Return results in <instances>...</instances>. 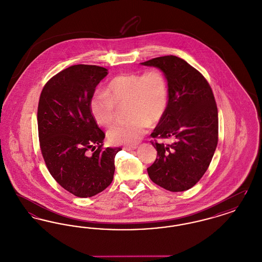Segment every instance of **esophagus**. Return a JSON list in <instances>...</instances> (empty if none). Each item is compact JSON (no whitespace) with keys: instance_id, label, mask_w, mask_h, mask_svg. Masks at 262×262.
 Masks as SVG:
<instances>
[{"instance_id":"esophagus-1","label":"esophagus","mask_w":262,"mask_h":262,"mask_svg":"<svg viewBox=\"0 0 262 262\" xmlns=\"http://www.w3.org/2000/svg\"><path fill=\"white\" fill-rule=\"evenodd\" d=\"M137 145H129V146H125L124 149L125 150H135L137 149Z\"/></svg>"}]
</instances>
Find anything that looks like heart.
<instances>
[{
    "label": "heart",
    "mask_w": 262,
    "mask_h": 262,
    "mask_svg": "<svg viewBox=\"0 0 262 262\" xmlns=\"http://www.w3.org/2000/svg\"><path fill=\"white\" fill-rule=\"evenodd\" d=\"M127 104L126 122H118L107 132L115 144L136 143L149 125L157 124L169 104V85L165 75L157 69L138 74L117 75L109 82L107 92L97 90L90 100V111L101 125L112 124L118 106Z\"/></svg>",
    "instance_id": "obj_1"
}]
</instances>
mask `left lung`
<instances>
[{"label":"left lung","mask_w":262,"mask_h":262,"mask_svg":"<svg viewBox=\"0 0 262 262\" xmlns=\"http://www.w3.org/2000/svg\"><path fill=\"white\" fill-rule=\"evenodd\" d=\"M141 64L160 69L169 85L167 111L151 134L157 157L147 173L167 190H187L208 169L218 143V110L211 88L198 70L176 56ZM157 138H171L174 142L158 143Z\"/></svg>","instance_id":"8db88e82"}]
</instances>
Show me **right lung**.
<instances>
[{
  "label": "right lung",
  "instance_id": "1",
  "mask_svg": "<svg viewBox=\"0 0 262 262\" xmlns=\"http://www.w3.org/2000/svg\"><path fill=\"white\" fill-rule=\"evenodd\" d=\"M107 71L98 66H72L51 77L39 98L43 159L55 181L77 198H91L110 186L115 156L122 150L103 148L105 133L90 111L91 97Z\"/></svg>",
  "mask_w": 262,
  "mask_h": 262
}]
</instances>
